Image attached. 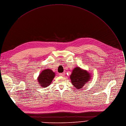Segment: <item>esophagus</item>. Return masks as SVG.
Returning a JSON list of instances; mask_svg holds the SVG:
<instances>
[{"mask_svg":"<svg viewBox=\"0 0 126 126\" xmlns=\"http://www.w3.org/2000/svg\"><path fill=\"white\" fill-rule=\"evenodd\" d=\"M59 75L60 76H64L65 75V73H60Z\"/></svg>","mask_w":126,"mask_h":126,"instance_id":"obj_1","label":"esophagus"}]
</instances>
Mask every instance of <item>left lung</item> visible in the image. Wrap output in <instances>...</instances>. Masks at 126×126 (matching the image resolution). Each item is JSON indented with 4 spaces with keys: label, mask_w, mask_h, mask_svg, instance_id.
<instances>
[{
    "label": "left lung",
    "mask_w": 126,
    "mask_h": 126,
    "mask_svg": "<svg viewBox=\"0 0 126 126\" xmlns=\"http://www.w3.org/2000/svg\"><path fill=\"white\" fill-rule=\"evenodd\" d=\"M71 83L77 89H81L91 78V74L79 67L74 68L70 76Z\"/></svg>",
    "instance_id": "obj_1"
}]
</instances>
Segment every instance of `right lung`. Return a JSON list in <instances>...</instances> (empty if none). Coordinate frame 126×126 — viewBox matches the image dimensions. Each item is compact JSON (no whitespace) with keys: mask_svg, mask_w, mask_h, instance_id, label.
<instances>
[{"mask_svg":"<svg viewBox=\"0 0 126 126\" xmlns=\"http://www.w3.org/2000/svg\"><path fill=\"white\" fill-rule=\"evenodd\" d=\"M55 76V73L50 69H46L43 70L37 78L39 85L43 88L49 86L52 83Z\"/></svg>","mask_w":126,"mask_h":126,"instance_id":"1","label":"right lung"}]
</instances>
